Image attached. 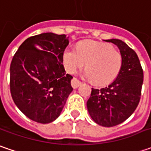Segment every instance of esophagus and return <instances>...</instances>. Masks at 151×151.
Masks as SVG:
<instances>
[{
    "mask_svg": "<svg viewBox=\"0 0 151 151\" xmlns=\"http://www.w3.org/2000/svg\"><path fill=\"white\" fill-rule=\"evenodd\" d=\"M81 84V81H79L78 79L76 78V77H73L72 80H71V86H72L73 88H77Z\"/></svg>",
    "mask_w": 151,
    "mask_h": 151,
    "instance_id": "34e87169",
    "label": "esophagus"
}]
</instances>
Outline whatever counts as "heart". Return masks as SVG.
Instances as JSON below:
<instances>
[{
  "label": "heart",
  "mask_w": 151,
  "mask_h": 151,
  "mask_svg": "<svg viewBox=\"0 0 151 151\" xmlns=\"http://www.w3.org/2000/svg\"><path fill=\"white\" fill-rule=\"evenodd\" d=\"M68 72L75 73L85 66V76L97 85H107L118 77L123 66V55L111 44L93 40L81 42L77 48L67 47L62 56Z\"/></svg>",
  "instance_id": "1"
}]
</instances>
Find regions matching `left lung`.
I'll list each match as a JSON object with an SVG mask.
<instances>
[{
  "instance_id": "left-lung-1",
  "label": "left lung",
  "mask_w": 151,
  "mask_h": 151,
  "mask_svg": "<svg viewBox=\"0 0 151 151\" xmlns=\"http://www.w3.org/2000/svg\"><path fill=\"white\" fill-rule=\"evenodd\" d=\"M118 46L123 55V66L113 83L101 89L91 88L86 106L93 121L103 127L123 123L138 107L144 72L137 54L119 39L105 40Z\"/></svg>"
}]
</instances>
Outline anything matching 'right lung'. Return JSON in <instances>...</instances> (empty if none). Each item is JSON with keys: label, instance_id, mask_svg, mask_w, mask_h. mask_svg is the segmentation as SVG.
<instances>
[{"label": "right lung", "instance_id": "obj_1", "mask_svg": "<svg viewBox=\"0 0 151 151\" xmlns=\"http://www.w3.org/2000/svg\"><path fill=\"white\" fill-rule=\"evenodd\" d=\"M69 37L52 32L35 35L21 44L10 65V91L28 119L49 124L57 119L72 91V76L62 64Z\"/></svg>", "mask_w": 151, "mask_h": 151}]
</instances>
